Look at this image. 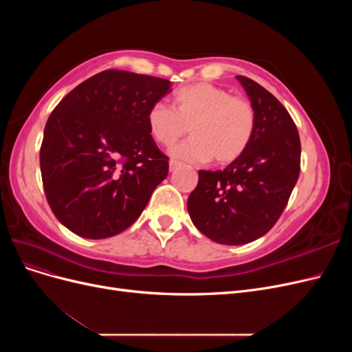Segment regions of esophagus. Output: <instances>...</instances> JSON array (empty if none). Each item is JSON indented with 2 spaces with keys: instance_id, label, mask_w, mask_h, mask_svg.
<instances>
[{
  "instance_id": "1",
  "label": "esophagus",
  "mask_w": 352,
  "mask_h": 352,
  "mask_svg": "<svg viewBox=\"0 0 352 352\" xmlns=\"http://www.w3.org/2000/svg\"><path fill=\"white\" fill-rule=\"evenodd\" d=\"M179 167H180V163H179V162H176V160H170V163H168L170 172H175V170L179 168Z\"/></svg>"
}]
</instances>
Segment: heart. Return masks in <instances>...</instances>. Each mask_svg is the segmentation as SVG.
<instances>
[{
  "instance_id": "heart-1",
  "label": "heart",
  "mask_w": 352,
  "mask_h": 352,
  "mask_svg": "<svg viewBox=\"0 0 352 352\" xmlns=\"http://www.w3.org/2000/svg\"><path fill=\"white\" fill-rule=\"evenodd\" d=\"M146 126L154 141L175 145L188 129L189 141L176 146L173 157L186 162L230 164L248 150L257 127V111L250 100L233 97L225 88L198 82L179 88L172 109L163 102L146 111Z\"/></svg>"
}]
</instances>
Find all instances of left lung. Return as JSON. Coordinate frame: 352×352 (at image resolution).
Returning <instances> with one entry per match:
<instances>
[{
    "mask_svg": "<svg viewBox=\"0 0 352 352\" xmlns=\"http://www.w3.org/2000/svg\"><path fill=\"white\" fill-rule=\"evenodd\" d=\"M257 111L252 141L226 168L199 170L188 198L197 229L217 243L242 245L279 220L301 170V142L289 113L261 85L236 76Z\"/></svg>",
    "mask_w": 352,
    "mask_h": 352,
    "instance_id": "1",
    "label": "left lung"
}]
</instances>
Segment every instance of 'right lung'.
I'll return each mask as SVG.
<instances>
[{"mask_svg": "<svg viewBox=\"0 0 352 352\" xmlns=\"http://www.w3.org/2000/svg\"><path fill=\"white\" fill-rule=\"evenodd\" d=\"M170 87L167 79L104 70L52 110L39 163L47 201L61 225L82 238L104 239L141 216L168 173L146 111Z\"/></svg>", "mask_w": 352, "mask_h": 352, "instance_id": "add662e5", "label": "right lung"}]
</instances>
